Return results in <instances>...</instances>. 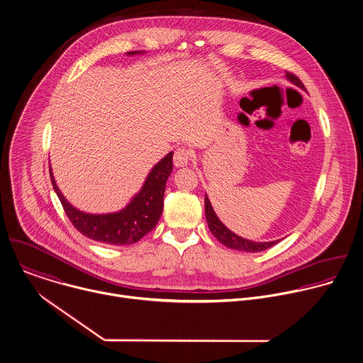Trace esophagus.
I'll use <instances>...</instances> for the list:
<instances>
[{"label":"esophagus","instance_id":"34e87169","mask_svg":"<svg viewBox=\"0 0 363 363\" xmlns=\"http://www.w3.org/2000/svg\"><path fill=\"white\" fill-rule=\"evenodd\" d=\"M191 158H192V151L189 148L181 147V148H177V151L174 154V164L177 167H185V165H188Z\"/></svg>","mask_w":363,"mask_h":363}]
</instances>
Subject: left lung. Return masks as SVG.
<instances>
[{"mask_svg": "<svg viewBox=\"0 0 363 363\" xmlns=\"http://www.w3.org/2000/svg\"><path fill=\"white\" fill-rule=\"evenodd\" d=\"M286 77L294 83L296 86L304 89V84L303 82L293 73L290 72H286ZM205 215H206V222H208V226H209V230L212 232V235L222 243L225 245L226 247L229 249H235V250H242V252H250V253H255V252H263L274 245H277L280 240H274V242H252V240H247V239H243L238 235H235L232 230H229L220 220L219 218L216 216L212 205H211V201L209 198L205 195Z\"/></svg>", "mask_w": 363, "mask_h": 363, "instance_id": "8db88e82", "label": "left lung"}]
</instances>
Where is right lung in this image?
Listing matches in <instances>:
<instances>
[{"instance_id": "right-lung-1", "label": "right lung", "mask_w": 363, "mask_h": 363, "mask_svg": "<svg viewBox=\"0 0 363 363\" xmlns=\"http://www.w3.org/2000/svg\"><path fill=\"white\" fill-rule=\"evenodd\" d=\"M137 53L141 52H127V55ZM172 154L174 152L167 154L154 165L140 192L124 209L114 213L93 215L76 209L59 191L50 168L49 174L53 189L69 220L83 236L104 245L124 246L138 242L157 226L164 208L167 179L172 172Z\"/></svg>"}]
</instances>
